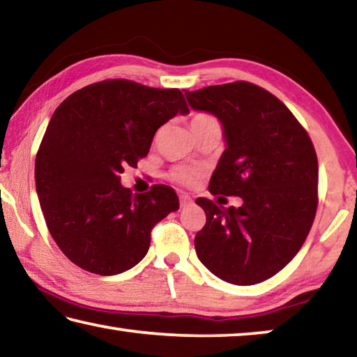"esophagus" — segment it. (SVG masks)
I'll return each instance as SVG.
<instances>
[{
  "mask_svg": "<svg viewBox=\"0 0 357 357\" xmlns=\"http://www.w3.org/2000/svg\"><path fill=\"white\" fill-rule=\"evenodd\" d=\"M179 203H181V208H185V206H189V204H192V198L187 195V193L181 192L179 193Z\"/></svg>",
  "mask_w": 357,
  "mask_h": 357,
  "instance_id": "34e87169",
  "label": "esophagus"
}]
</instances>
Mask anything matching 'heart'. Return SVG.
Wrapping results in <instances>:
<instances>
[{
  "label": "heart",
  "mask_w": 357,
  "mask_h": 357,
  "mask_svg": "<svg viewBox=\"0 0 357 357\" xmlns=\"http://www.w3.org/2000/svg\"><path fill=\"white\" fill-rule=\"evenodd\" d=\"M211 123H215V119L213 116H209V114H204V113H197L193 114V118L190 121V128L193 130ZM197 178H198V172L193 170V168L179 167V168H174L172 172V179L183 185H192L197 181Z\"/></svg>",
  "instance_id": "heart-1"
}]
</instances>
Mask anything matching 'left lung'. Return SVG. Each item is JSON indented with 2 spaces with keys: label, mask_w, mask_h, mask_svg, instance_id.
Returning <instances> with one entry per match:
<instances>
[{
  "label": "left lung",
  "mask_w": 357,
  "mask_h": 357,
  "mask_svg": "<svg viewBox=\"0 0 357 357\" xmlns=\"http://www.w3.org/2000/svg\"><path fill=\"white\" fill-rule=\"evenodd\" d=\"M190 108L220 121L225 151L211 176L213 195L243 198L239 208L197 204L206 225L197 257L219 279L255 285L291 261L309 234L318 204V159L287 105L247 82L185 91Z\"/></svg>",
  "instance_id": "1"
}]
</instances>
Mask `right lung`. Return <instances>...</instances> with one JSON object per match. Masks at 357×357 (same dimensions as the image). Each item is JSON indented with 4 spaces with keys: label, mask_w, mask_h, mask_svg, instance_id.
<instances>
[{
    "label": "right lung",
    "mask_w": 357,
    "mask_h": 357,
    "mask_svg": "<svg viewBox=\"0 0 357 357\" xmlns=\"http://www.w3.org/2000/svg\"><path fill=\"white\" fill-rule=\"evenodd\" d=\"M178 113H189L179 89L129 80L84 86L53 113L36 155V192L48 231L72 263L100 275L134 268L148 253L151 229L179 209L168 185L134 195L119 176Z\"/></svg>",
    "instance_id": "right-lung-1"
}]
</instances>
